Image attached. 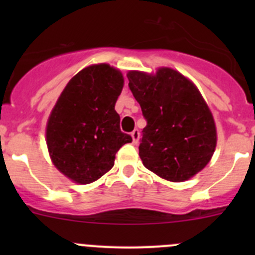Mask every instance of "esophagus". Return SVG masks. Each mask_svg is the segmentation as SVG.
<instances>
[{"label": "esophagus", "mask_w": 255, "mask_h": 255, "mask_svg": "<svg viewBox=\"0 0 255 255\" xmlns=\"http://www.w3.org/2000/svg\"><path fill=\"white\" fill-rule=\"evenodd\" d=\"M130 135H132V139H133V144H137L138 140H139V130L138 129H134L132 133H130Z\"/></svg>", "instance_id": "esophagus-1"}]
</instances>
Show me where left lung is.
I'll use <instances>...</instances> for the list:
<instances>
[{
	"mask_svg": "<svg viewBox=\"0 0 255 255\" xmlns=\"http://www.w3.org/2000/svg\"><path fill=\"white\" fill-rule=\"evenodd\" d=\"M127 78L146 121L139 144L143 165L173 182L196 175L217 143L212 113L197 87L170 68L155 75L129 71Z\"/></svg>",
	"mask_w": 255,
	"mask_h": 255,
	"instance_id": "left-lung-1",
	"label": "left lung"
}]
</instances>
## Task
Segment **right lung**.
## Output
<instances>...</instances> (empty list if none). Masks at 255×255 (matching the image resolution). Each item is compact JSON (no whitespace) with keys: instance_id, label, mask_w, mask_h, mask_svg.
Here are the masks:
<instances>
[{"instance_id":"right-lung-1","label":"right lung","mask_w":255,"mask_h":255,"mask_svg":"<svg viewBox=\"0 0 255 255\" xmlns=\"http://www.w3.org/2000/svg\"><path fill=\"white\" fill-rule=\"evenodd\" d=\"M123 82L121 71L109 64L87 66L68 82L49 116L51 160L78 184L96 181L111 170L116 153L132 142L121 130L115 110Z\"/></svg>"}]
</instances>
